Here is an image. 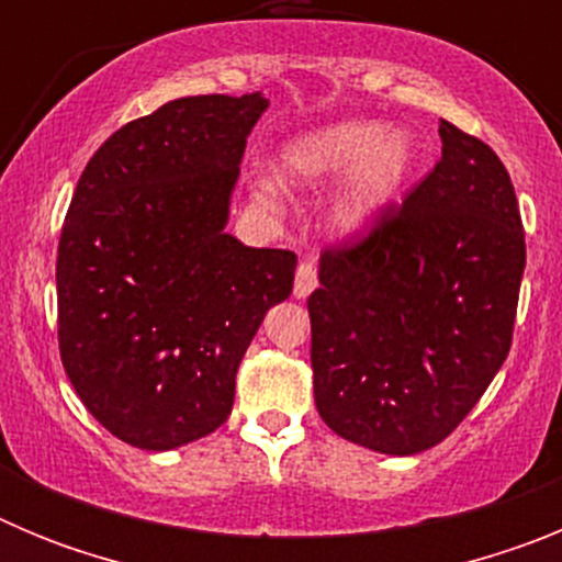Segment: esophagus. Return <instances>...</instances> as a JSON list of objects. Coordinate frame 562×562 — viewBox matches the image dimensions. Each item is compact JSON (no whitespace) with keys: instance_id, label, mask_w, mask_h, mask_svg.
Listing matches in <instances>:
<instances>
[{"instance_id":"obj_1","label":"esophagus","mask_w":562,"mask_h":562,"mask_svg":"<svg viewBox=\"0 0 562 562\" xmlns=\"http://www.w3.org/2000/svg\"><path fill=\"white\" fill-rule=\"evenodd\" d=\"M317 286V267L312 258H306V261H301L297 265V272H295V286H292V292H295V297H306L312 290Z\"/></svg>"}]
</instances>
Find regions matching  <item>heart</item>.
Segmentation results:
<instances>
[{
  "mask_svg": "<svg viewBox=\"0 0 562 562\" xmlns=\"http://www.w3.org/2000/svg\"><path fill=\"white\" fill-rule=\"evenodd\" d=\"M414 154L405 128L340 121L290 137L276 154V173L286 188H317L342 177L329 220L340 233H360L396 200L414 168Z\"/></svg>",
  "mask_w": 562,
  "mask_h": 562,
  "instance_id": "b5f03b06",
  "label": "heart"
}]
</instances>
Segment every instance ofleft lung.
<instances>
[{"instance_id":"8db88e82","label":"left lung","mask_w":562,"mask_h":562,"mask_svg":"<svg viewBox=\"0 0 562 562\" xmlns=\"http://www.w3.org/2000/svg\"><path fill=\"white\" fill-rule=\"evenodd\" d=\"M441 160L366 236L321 256L310 295L321 419L414 456L448 439L513 346L526 241L493 148L439 123Z\"/></svg>"}]
</instances>
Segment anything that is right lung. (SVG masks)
Wrapping results in <instances>:
<instances>
[{
  "mask_svg": "<svg viewBox=\"0 0 562 562\" xmlns=\"http://www.w3.org/2000/svg\"><path fill=\"white\" fill-rule=\"evenodd\" d=\"M261 92L162 103L83 168L56 261L58 349L87 411L121 441L173 450L231 416L236 371L292 292L290 250L225 231Z\"/></svg>",
  "mask_w": 562,
  "mask_h": 562,
  "instance_id": "add662e5",
  "label": "right lung"
}]
</instances>
